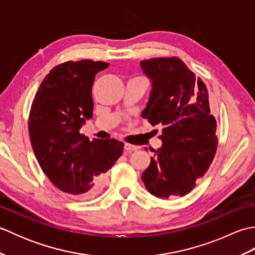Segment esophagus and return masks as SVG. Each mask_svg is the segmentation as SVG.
Wrapping results in <instances>:
<instances>
[{
	"mask_svg": "<svg viewBox=\"0 0 255 255\" xmlns=\"http://www.w3.org/2000/svg\"><path fill=\"white\" fill-rule=\"evenodd\" d=\"M124 148H125V150L127 151V152H131V151H134V150L138 149V147H136V145L130 144V143H125Z\"/></svg>",
	"mask_w": 255,
	"mask_h": 255,
	"instance_id": "34e87169",
	"label": "esophagus"
}]
</instances>
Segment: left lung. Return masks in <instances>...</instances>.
Returning a JSON list of instances; mask_svg holds the SVG:
<instances>
[{"mask_svg": "<svg viewBox=\"0 0 255 255\" xmlns=\"http://www.w3.org/2000/svg\"><path fill=\"white\" fill-rule=\"evenodd\" d=\"M140 64L152 81L142 117L162 127V147L154 150L141 180L156 197L184 196L207 172L217 150V122L210 115L208 91L176 57L153 58Z\"/></svg>", "mask_w": 255, "mask_h": 255, "instance_id": "8db88e82", "label": "left lung"}]
</instances>
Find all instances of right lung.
<instances>
[{"label":"right lung","instance_id":"obj_1","mask_svg":"<svg viewBox=\"0 0 255 255\" xmlns=\"http://www.w3.org/2000/svg\"><path fill=\"white\" fill-rule=\"evenodd\" d=\"M108 66L92 60L59 64L46 75L31 104L28 130L38 163L53 185L74 199L96 196L124 150L116 139L90 141L80 133L93 116L95 74Z\"/></svg>","mask_w":255,"mask_h":255}]
</instances>
